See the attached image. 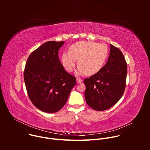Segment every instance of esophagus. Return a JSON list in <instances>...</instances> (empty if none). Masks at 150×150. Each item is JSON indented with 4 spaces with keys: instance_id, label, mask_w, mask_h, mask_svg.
Here are the masks:
<instances>
[{
    "instance_id": "obj_1",
    "label": "esophagus",
    "mask_w": 150,
    "mask_h": 150,
    "mask_svg": "<svg viewBox=\"0 0 150 150\" xmlns=\"http://www.w3.org/2000/svg\"><path fill=\"white\" fill-rule=\"evenodd\" d=\"M82 81L81 79H80L79 78H76V82H77V83H81Z\"/></svg>"
}]
</instances>
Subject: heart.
Segmentation results:
<instances>
[{"mask_svg":"<svg viewBox=\"0 0 150 150\" xmlns=\"http://www.w3.org/2000/svg\"><path fill=\"white\" fill-rule=\"evenodd\" d=\"M108 53V47L104 44L81 41L73 44L69 47V52L63 53L61 60L65 69L72 72L78 59V73L91 75L102 68Z\"/></svg>","mask_w":150,"mask_h":150,"instance_id":"b5f03b06","label":"heart"}]
</instances>
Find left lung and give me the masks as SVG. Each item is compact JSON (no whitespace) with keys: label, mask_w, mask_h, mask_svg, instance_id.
<instances>
[{"label":"left lung","mask_w":150,"mask_h":150,"mask_svg":"<svg viewBox=\"0 0 150 150\" xmlns=\"http://www.w3.org/2000/svg\"><path fill=\"white\" fill-rule=\"evenodd\" d=\"M126 75L127 63L123 53L110 45V54L105 65L98 72L83 80L87 104L97 111L112 108L123 94Z\"/></svg>","instance_id":"1"}]
</instances>
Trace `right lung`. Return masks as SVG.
I'll return each instance as SVG.
<instances>
[{"instance_id":"1","label":"right lung","mask_w":150,"mask_h":150,"mask_svg":"<svg viewBox=\"0 0 150 150\" xmlns=\"http://www.w3.org/2000/svg\"><path fill=\"white\" fill-rule=\"evenodd\" d=\"M65 41H50L29 56L24 78L32 103L46 113H55L66 104L76 78L63 68L58 51Z\"/></svg>"}]
</instances>
